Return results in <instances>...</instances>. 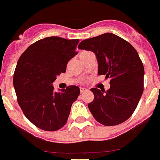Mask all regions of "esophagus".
Wrapping results in <instances>:
<instances>
[{
    "instance_id": "esophagus-1",
    "label": "esophagus",
    "mask_w": 160,
    "mask_h": 160,
    "mask_svg": "<svg viewBox=\"0 0 160 160\" xmlns=\"http://www.w3.org/2000/svg\"><path fill=\"white\" fill-rule=\"evenodd\" d=\"M88 91V89L85 88H80V93H83L85 92V91Z\"/></svg>"
}]
</instances>
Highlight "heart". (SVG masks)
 <instances>
[{
  "instance_id": "b5f03b06",
  "label": "heart",
  "mask_w": 160,
  "mask_h": 160,
  "mask_svg": "<svg viewBox=\"0 0 160 160\" xmlns=\"http://www.w3.org/2000/svg\"><path fill=\"white\" fill-rule=\"evenodd\" d=\"M88 52H86V51H83V52H80V58H81V57H83V55H86V54H88Z\"/></svg>"
}]
</instances>
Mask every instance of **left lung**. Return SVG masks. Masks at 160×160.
I'll use <instances>...</instances> for the list:
<instances>
[{
  "instance_id": "left-lung-1",
  "label": "left lung",
  "mask_w": 160,
  "mask_h": 160,
  "mask_svg": "<svg viewBox=\"0 0 160 160\" xmlns=\"http://www.w3.org/2000/svg\"><path fill=\"white\" fill-rule=\"evenodd\" d=\"M79 49L91 51L98 61V74L109 77L110 88H91L94 95L88 108L94 119L105 126L120 124L131 117L144 90V66L130 43L106 32L86 39Z\"/></svg>"
}]
</instances>
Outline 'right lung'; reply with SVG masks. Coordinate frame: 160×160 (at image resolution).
I'll list each match as a JSON object with an SVG mask.
<instances>
[{
	"label": "right lung",
	"instance_id": "obj_1",
	"mask_svg": "<svg viewBox=\"0 0 160 160\" xmlns=\"http://www.w3.org/2000/svg\"><path fill=\"white\" fill-rule=\"evenodd\" d=\"M78 39L49 37L31 44L18 59L13 77L17 101L29 121L47 131H58L66 123L72 104L80 94L77 86L54 91L57 76L66 72L77 55Z\"/></svg>",
	"mask_w": 160,
	"mask_h": 160
}]
</instances>
